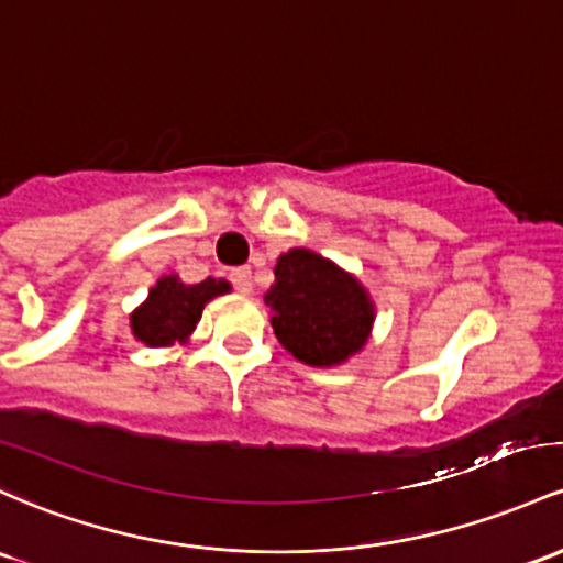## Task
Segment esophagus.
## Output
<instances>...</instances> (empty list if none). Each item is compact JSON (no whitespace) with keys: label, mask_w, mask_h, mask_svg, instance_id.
<instances>
[{"label":"esophagus","mask_w":563,"mask_h":563,"mask_svg":"<svg viewBox=\"0 0 563 563\" xmlns=\"http://www.w3.org/2000/svg\"><path fill=\"white\" fill-rule=\"evenodd\" d=\"M232 286L238 288L240 294H251L253 291V280H251V267H234L230 272Z\"/></svg>","instance_id":"34e87169"}]
</instances>
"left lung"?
I'll return each instance as SVG.
<instances>
[{"label": "left lung", "mask_w": 563, "mask_h": 563, "mask_svg": "<svg viewBox=\"0 0 563 563\" xmlns=\"http://www.w3.org/2000/svg\"><path fill=\"white\" fill-rule=\"evenodd\" d=\"M272 329L296 361L339 366L368 342L374 301L355 275L310 249H291L275 264V283L264 294Z\"/></svg>", "instance_id": "1"}]
</instances>
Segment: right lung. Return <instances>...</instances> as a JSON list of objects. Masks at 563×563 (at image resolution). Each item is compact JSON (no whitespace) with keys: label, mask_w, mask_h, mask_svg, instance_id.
<instances>
[{"label":"right lung","mask_w":563,"mask_h":563,"mask_svg":"<svg viewBox=\"0 0 563 563\" xmlns=\"http://www.w3.org/2000/svg\"><path fill=\"white\" fill-rule=\"evenodd\" d=\"M230 291V283L213 277L195 286L181 283L178 275L159 277L144 305L135 307L131 314L133 336L146 347H170L176 342H187L197 320L202 318V307Z\"/></svg>","instance_id":"obj_1"}]
</instances>
